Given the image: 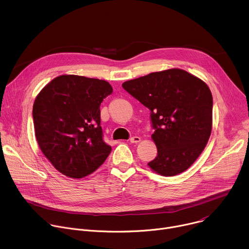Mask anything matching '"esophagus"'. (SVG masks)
Returning <instances> with one entry per match:
<instances>
[{
    "label": "esophagus",
    "instance_id": "obj_1",
    "mask_svg": "<svg viewBox=\"0 0 249 249\" xmlns=\"http://www.w3.org/2000/svg\"><path fill=\"white\" fill-rule=\"evenodd\" d=\"M139 142H141V138L138 136H134L130 139V143H132V144H137V143H139Z\"/></svg>",
    "mask_w": 249,
    "mask_h": 249
}]
</instances>
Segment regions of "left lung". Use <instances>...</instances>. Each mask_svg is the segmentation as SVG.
I'll return each instance as SVG.
<instances>
[{
	"mask_svg": "<svg viewBox=\"0 0 249 249\" xmlns=\"http://www.w3.org/2000/svg\"><path fill=\"white\" fill-rule=\"evenodd\" d=\"M122 87L151 110L158 156L148 163L150 168L162 176L188 169L212 131L213 96L207 84L174 68L127 81Z\"/></svg>",
	"mask_w": 249,
	"mask_h": 249,
	"instance_id": "obj_1",
	"label": "left lung"
}]
</instances>
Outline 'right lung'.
Wrapping results in <instances>:
<instances>
[{"instance_id": "1", "label": "right lung", "mask_w": 249, "mask_h": 249, "mask_svg": "<svg viewBox=\"0 0 249 249\" xmlns=\"http://www.w3.org/2000/svg\"><path fill=\"white\" fill-rule=\"evenodd\" d=\"M111 92L106 81L61 75L35 98V137L43 155L62 174L83 178L109 156L111 147L102 140L99 107Z\"/></svg>"}]
</instances>
